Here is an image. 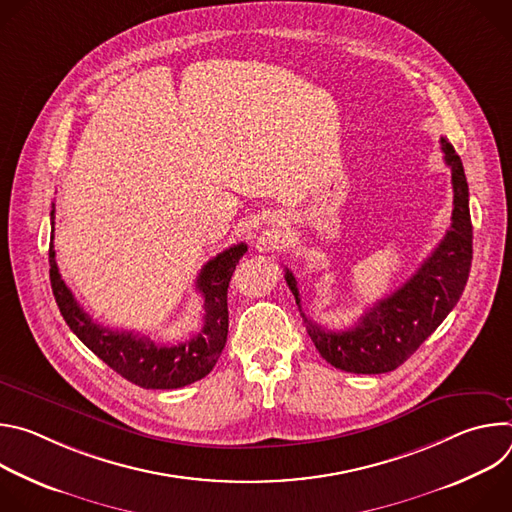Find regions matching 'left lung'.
<instances>
[{"label":"left lung","instance_id":"8db88e82","mask_svg":"<svg viewBox=\"0 0 512 512\" xmlns=\"http://www.w3.org/2000/svg\"><path fill=\"white\" fill-rule=\"evenodd\" d=\"M442 152L452 170L454 188L450 231L397 291L364 312L352 328L326 330L312 322L302 312L294 273L285 269V281L314 346L340 371L356 375L395 371L446 320L462 296L472 265L468 182L462 160L446 137H442Z\"/></svg>","mask_w":512,"mask_h":512}]
</instances>
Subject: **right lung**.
Listing matches in <instances>:
<instances>
[{"mask_svg": "<svg viewBox=\"0 0 512 512\" xmlns=\"http://www.w3.org/2000/svg\"><path fill=\"white\" fill-rule=\"evenodd\" d=\"M50 216L54 233V206ZM245 253V243L233 245L212 257L200 269L196 287L204 298V326L194 338L174 346L158 344L133 332L109 330L95 324L62 281L52 243L48 249L50 285L68 328L79 336V340L91 352L109 364L117 375L143 389H178L206 377L225 348L229 334V281Z\"/></svg>", "mask_w": 512, "mask_h": 512, "instance_id": "add662e5", "label": "right lung"}]
</instances>
